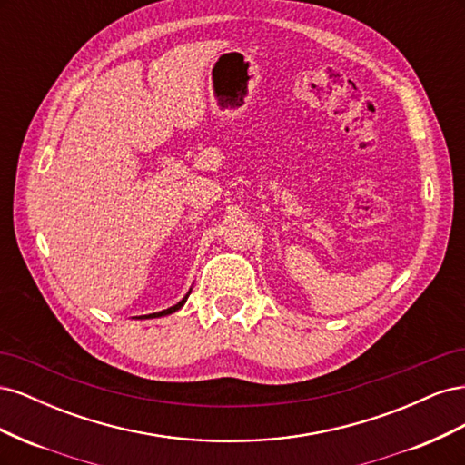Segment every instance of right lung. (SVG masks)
I'll return each mask as SVG.
<instances>
[{
  "mask_svg": "<svg viewBox=\"0 0 465 465\" xmlns=\"http://www.w3.org/2000/svg\"><path fill=\"white\" fill-rule=\"evenodd\" d=\"M190 292H192V287H190V291L184 294V299L182 301H178L174 306H171V308H164V311H161V312H153V314H145V316H139V320H149V318H161V316H168V314H173V312H176V311H180L182 306L186 304V301H188V297H190Z\"/></svg>",
  "mask_w": 465,
  "mask_h": 465,
  "instance_id": "add662e5",
  "label": "right lung"
}]
</instances>
